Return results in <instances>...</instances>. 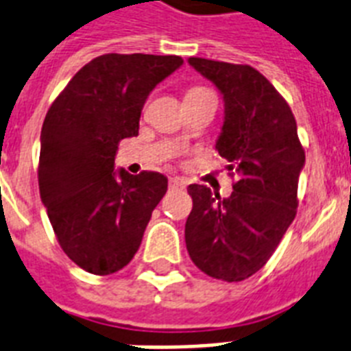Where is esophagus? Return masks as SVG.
<instances>
[{
    "label": "esophagus",
    "mask_w": 351,
    "mask_h": 351,
    "mask_svg": "<svg viewBox=\"0 0 351 351\" xmlns=\"http://www.w3.org/2000/svg\"><path fill=\"white\" fill-rule=\"evenodd\" d=\"M185 184L180 178H171L169 180V189H184Z\"/></svg>",
    "instance_id": "esophagus-1"
}]
</instances>
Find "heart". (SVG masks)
<instances>
[{"instance_id":"1","label":"heart","mask_w":351,"mask_h":351,"mask_svg":"<svg viewBox=\"0 0 351 351\" xmlns=\"http://www.w3.org/2000/svg\"><path fill=\"white\" fill-rule=\"evenodd\" d=\"M207 93H210L207 88H202V86H193L187 90V93H185V99H196V97H202V95H207ZM180 141H185V133H182L180 136H178Z\"/></svg>"}]
</instances>
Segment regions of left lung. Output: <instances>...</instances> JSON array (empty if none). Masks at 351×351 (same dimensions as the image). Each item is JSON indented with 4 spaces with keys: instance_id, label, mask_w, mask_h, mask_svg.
<instances>
[{
    "instance_id": "8db88e82",
    "label": "left lung",
    "mask_w": 351,
    "mask_h": 351,
    "mask_svg": "<svg viewBox=\"0 0 351 351\" xmlns=\"http://www.w3.org/2000/svg\"><path fill=\"white\" fill-rule=\"evenodd\" d=\"M189 64L223 95L216 149L238 180L229 198L213 195L207 185L187 187L193 210L185 245L207 276L243 281L263 269L294 221L304 149L294 113L258 70L202 57H189Z\"/></svg>"
}]
</instances>
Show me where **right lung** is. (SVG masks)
<instances>
[{
  "label": "right lung",
  "instance_id": "add662e5",
  "mask_svg": "<svg viewBox=\"0 0 351 351\" xmlns=\"http://www.w3.org/2000/svg\"><path fill=\"white\" fill-rule=\"evenodd\" d=\"M182 64L178 56H99L72 77L45 117L41 202L64 254L90 274H113L130 263L166 195V176L115 171V155L122 138L138 135L153 88Z\"/></svg>",
  "mask_w": 351,
  "mask_h": 351
}]
</instances>
